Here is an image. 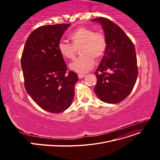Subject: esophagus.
<instances>
[{
    "label": "esophagus",
    "instance_id": "1",
    "mask_svg": "<svg viewBox=\"0 0 160 160\" xmlns=\"http://www.w3.org/2000/svg\"><path fill=\"white\" fill-rule=\"evenodd\" d=\"M78 77L79 79H82V78H84L86 77V74H78Z\"/></svg>",
    "mask_w": 160,
    "mask_h": 160
}]
</instances>
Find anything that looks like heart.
Instances as JSON below:
<instances>
[{
	"label": "heart",
	"instance_id": "obj_1",
	"mask_svg": "<svg viewBox=\"0 0 160 160\" xmlns=\"http://www.w3.org/2000/svg\"><path fill=\"white\" fill-rule=\"evenodd\" d=\"M69 38L72 44L60 41L58 44V50L63 58L71 60L74 58L77 50L80 48L82 56L76 58L69 65L73 71L80 74L88 72L93 68L95 58L100 60L105 53L107 41L101 32L80 27L71 32Z\"/></svg>",
	"mask_w": 160,
	"mask_h": 160
}]
</instances>
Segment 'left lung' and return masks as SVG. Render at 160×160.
<instances>
[{
	"label": "left lung",
	"instance_id": "left-lung-1",
	"mask_svg": "<svg viewBox=\"0 0 160 160\" xmlns=\"http://www.w3.org/2000/svg\"><path fill=\"white\" fill-rule=\"evenodd\" d=\"M100 23L107 41L104 55L95 72L98 97L109 104L119 103L132 92L138 78L135 47L124 32L107 18L91 19Z\"/></svg>",
	"mask_w": 160,
	"mask_h": 160
}]
</instances>
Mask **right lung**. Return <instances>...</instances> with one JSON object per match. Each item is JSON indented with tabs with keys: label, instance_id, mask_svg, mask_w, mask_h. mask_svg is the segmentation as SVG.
I'll list each match as a JSON object with an SVG mask.
<instances>
[{
	"label": "right lung",
	"instance_id": "right-lung-1",
	"mask_svg": "<svg viewBox=\"0 0 160 160\" xmlns=\"http://www.w3.org/2000/svg\"><path fill=\"white\" fill-rule=\"evenodd\" d=\"M71 24L42 26L28 36L21 57L24 87L39 107L50 113H61L68 108L78 80L67 67L58 50V44Z\"/></svg>",
	"mask_w": 160,
	"mask_h": 160
}]
</instances>
